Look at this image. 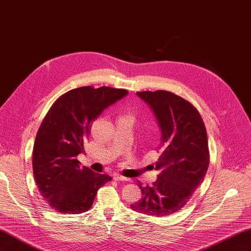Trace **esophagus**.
<instances>
[{
    "instance_id": "obj_1",
    "label": "esophagus",
    "mask_w": 251,
    "mask_h": 251,
    "mask_svg": "<svg viewBox=\"0 0 251 251\" xmlns=\"http://www.w3.org/2000/svg\"><path fill=\"white\" fill-rule=\"evenodd\" d=\"M114 180H115V181H130V179H128V178H126V177L121 176V175H118V174L114 175Z\"/></svg>"
}]
</instances>
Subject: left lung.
I'll list each match as a JSON object with an SVG mask.
<instances>
[{
  "label": "left lung",
  "instance_id": "left-lung-1",
  "mask_svg": "<svg viewBox=\"0 0 251 251\" xmlns=\"http://www.w3.org/2000/svg\"><path fill=\"white\" fill-rule=\"evenodd\" d=\"M137 95L153 110L160 126L157 151L158 178L151 185L138 183L142 199L135 210L154 217L180 210L202 183L209 164L207 133L199 111L184 98L170 91H142Z\"/></svg>",
  "mask_w": 251,
  "mask_h": 251
}]
</instances>
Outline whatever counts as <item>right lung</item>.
<instances>
[{
	"label": "right lung",
	"instance_id": "add662e5",
	"mask_svg": "<svg viewBox=\"0 0 251 251\" xmlns=\"http://www.w3.org/2000/svg\"><path fill=\"white\" fill-rule=\"evenodd\" d=\"M126 94L125 89L86 86L68 91L51 105L32 154L36 185L51 208L62 214L85 212L98 189L112 180L107 174L80 168L76 157L89 140L93 121Z\"/></svg>",
	"mask_w": 251,
	"mask_h": 251
}]
</instances>
